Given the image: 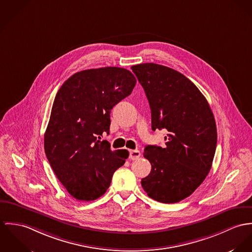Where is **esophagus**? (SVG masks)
<instances>
[{
  "instance_id": "1",
  "label": "esophagus",
  "mask_w": 252,
  "mask_h": 252,
  "mask_svg": "<svg viewBox=\"0 0 252 252\" xmlns=\"http://www.w3.org/2000/svg\"><path fill=\"white\" fill-rule=\"evenodd\" d=\"M140 156H141V153H140V151H138V150H132V151L129 152V158H130L131 160H136V159H138L140 158Z\"/></svg>"
}]
</instances>
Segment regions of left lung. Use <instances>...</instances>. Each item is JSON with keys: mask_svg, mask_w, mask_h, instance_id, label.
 <instances>
[{"mask_svg": "<svg viewBox=\"0 0 252 252\" xmlns=\"http://www.w3.org/2000/svg\"><path fill=\"white\" fill-rule=\"evenodd\" d=\"M152 111V129H167L165 148L149 145L151 164L141 185L149 197L172 204L191 195L209 174L218 133L214 114L189 78L167 66L147 63L131 66Z\"/></svg>", "mask_w": 252, "mask_h": 252, "instance_id": "left-lung-1", "label": "left lung"}]
</instances>
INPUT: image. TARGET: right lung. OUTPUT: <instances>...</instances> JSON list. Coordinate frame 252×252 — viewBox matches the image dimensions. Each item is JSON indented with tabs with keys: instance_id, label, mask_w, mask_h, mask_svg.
<instances>
[{
	"instance_id": "obj_1",
	"label": "right lung",
	"mask_w": 252,
	"mask_h": 252,
	"mask_svg": "<svg viewBox=\"0 0 252 252\" xmlns=\"http://www.w3.org/2000/svg\"><path fill=\"white\" fill-rule=\"evenodd\" d=\"M136 78L127 69L107 66L70 76L57 93L44 134V151L57 178L80 201L104 194L128 151H112L101 141L109 132L113 107L128 96Z\"/></svg>"
}]
</instances>
